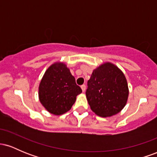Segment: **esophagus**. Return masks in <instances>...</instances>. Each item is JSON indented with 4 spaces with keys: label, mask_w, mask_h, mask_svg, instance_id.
<instances>
[{
    "label": "esophagus",
    "mask_w": 157,
    "mask_h": 157,
    "mask_svg": "<svg viewBox=\"0 0 157 157\" xmlns=\"http://www.w3.org/2000/svg\"><path fill=\"white\" fill-rule=\"evenodd\" d=\"M86 85H82V86H81V89H82V92H84L85 91H86Z\"/></svg>",
    "instance_id": "1"
}]
</instances>
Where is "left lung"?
I'll return each instance as SVG.
<instances>
[{"mask_svg":"<svg viewBox=\"0 0 157 157\" xmlns=\"http://www.w3.org/2000/svg\"><path fill=\"white\" fill-rule=\"evenodd\" d=\"M87 86V100L98 116H113L125 107L128 97L127 80L114 65L106 63L94 70Z\"/></svg>","mask_w":157,"mask_h":157,"instance_id":"1","label":"left lung"}]
</instances>
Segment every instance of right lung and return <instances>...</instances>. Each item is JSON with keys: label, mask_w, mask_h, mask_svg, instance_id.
<instances>
[{"label": "right lung", "mask_w": 157, "mask_h": 157, "mask_svg": "<svg viewBox=\"0 0 157 157\" xmlns=\"http://www.w3.org/2000/svg\"><path fill=\"white\" fill-rule=\"evenodd\" d=\"M82 92L69 69L62 63L52 65L39 86V99L48 112L60 115L71 109L76 97Z\"/></svg>", "instance_id": "right-lung-1"}]
</instances>
